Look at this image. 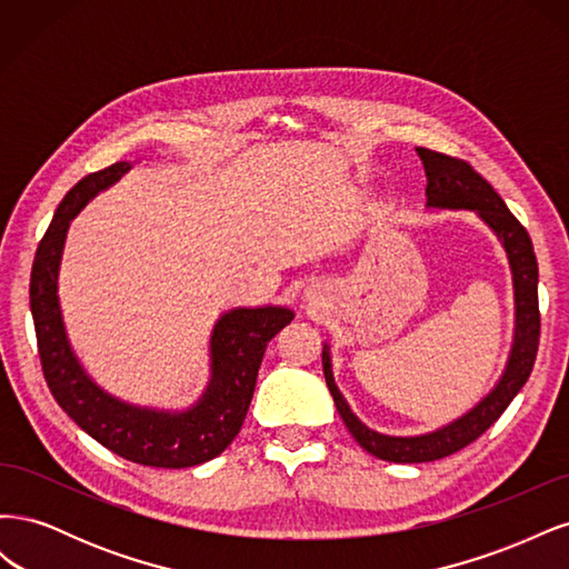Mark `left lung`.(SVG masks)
<instances>
[{
  "instance_id": "8db88e82",
  "label": "left lung",
  "mask_w": 569,
  "mask_h": 569,
  "mask_svg": "<svg viewBox=\"0 0 569 569\" xmlns=\"http://www.w3.org/2000/svg\"><path fill=\"white\" fill-rule=\"evenodd\" d=\"M418 157L425 166L427 176V206H435V209L477 211L479 218L485 220L503 242L515 282V341L501 382L496 385V389L487 399L479 401V406H475L468 416H462L460 420L422 437H387L380 432H372L370 427L360 422L335 385L330 353L325 349V382L330 387L343 425L349 427L353 439L363 446L368 453L389 462L439 460L465 449V446L485 435L487 429L503 416V410L529 380L533 360H537L541 335L539 266L537 256H533L531 239L522 222L508 211L506 201L496 194V189L481 178L468 161L425 147H418Z\"/></svg>"
}]
</instances>
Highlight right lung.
Segmentation results:
<instances>
[{
  "instance_id": "add662e5",
  "label": "right lung",
  "mask_w": 569,
  "mask_h": 569,
  "mask_svg": "<svg viewBox=\"0 0 569 569\" xmlns=\"http://www.w3.org/2000/svg\"><path fill=\"white\" fill-rule=\"evenodd\" d=\"M130 170L118 161L84 176L63 197L54 220L40 239L30 272V311L47 387L57 403L101 446L149 468H192L220 456L242 429L268 341L291 322L282 306L234 308L211 337V385L201 401L184 412L134 408L101 391L78 363L66 339L57 297V272L68 222L97 192Z\"/></svg>"
}]
</instances>
